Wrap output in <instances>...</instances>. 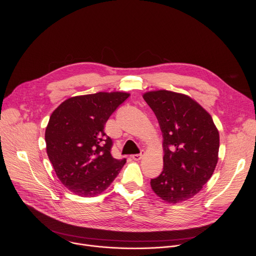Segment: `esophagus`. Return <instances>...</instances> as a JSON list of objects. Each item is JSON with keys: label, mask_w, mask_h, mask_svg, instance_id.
<instances>
[{"label": "esophagus", "mask_w": 256, "mask_h": 256, "mask_svg": "<svg viewBox=\"0 0 256 256\" xmlns=\"http://www.w3.org/2000/svg\"><path fill=\"white\" fill-rule=\"evenodd\" d=\"M132 158L134 160H136V161L140 160V159L142 158V152L140 154H134V155H132Z\"/></svg>", "instance_id": "1"}]
</instances>
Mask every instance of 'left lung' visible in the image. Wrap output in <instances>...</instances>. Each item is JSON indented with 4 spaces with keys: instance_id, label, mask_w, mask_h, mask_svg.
Masks as SVG:
<instances>
[{
    "instance_id": "8db88e82",
    "label": "left lung",
    "mask_w": 256,
    "mask_h": 256,
    "mask_svg": "<svg viewBox=\"0 0 256 256\" xmlns=\"http://www.w3.org/2000/svg\"><path fill=\"white\" fill-rule=\"evenodd\" d=\"M163 136V171L153 192L169 204L198 194L218 163L220 136L208 112L188 95L167 90L144 94Z\"/></svg>"
}]
</instances>
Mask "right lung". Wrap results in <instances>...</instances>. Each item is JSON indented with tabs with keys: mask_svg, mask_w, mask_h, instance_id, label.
I'll use <instances>...</instances> for the list:
<instances>
[{
	"mask_svg": "<svg viewBox=\"0 0 256 256\" xmlns=\"http://www.w3.org/2000/svg\"><path fill=\"white\" fill-rule=\"evenodd\" d=\"M128 96L98 92L70 97L52 114L46 130L48 156L62 184L75 194H100L126 164L124 158L112 157L114 142L104 126Z\"/></svg>",
	"mask_w": 256,
	"mask_h": 256,
	"instance_id": "obj_1",
	"label": "right lung"
}]
</instances>
